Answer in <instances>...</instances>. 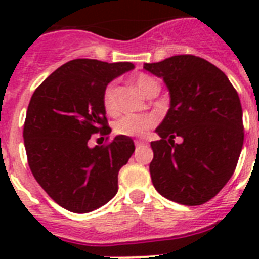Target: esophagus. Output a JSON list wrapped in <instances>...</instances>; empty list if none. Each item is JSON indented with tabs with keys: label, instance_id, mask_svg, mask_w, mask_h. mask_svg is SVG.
Instances as JSON below:
<instances>
[{
	"label": "esophagus",
	"instance_id": "1",
	"mask_svg": "<svg viewBox=\"0 0 259 259\" xmlns=\"http://www.w3.org/2000/svg\"><path fill=\"white\" fill-rule=\"evenodd\" d=\"M134 144H136V146L144 145V140H134Z\"/></svg>",
	"mask_w": 259,
	"mask_h": 259
}]
</instances>
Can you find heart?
<instances>
[{"mask_svg":"<svg viewBox=\"0 0 259 259\" xmlns=\"http://www.w3.org/2000/svg\"><path fill=\"white\" fill-rule=\"evenodd\" d=\"M136 86L140 91L148 95L150 90L158 89L157 82L152 76L145 74L138 75L136 80ZM115 91L117 86L114 83L107 84L103 91V107L109 114H113L117 111V98H115ZM156 123V118L153 115H136V114H126L122 118H119L115 125H114V132L121 136H141L145 130L150 129Z\"/></svg>","mask_w":259,"mask_h":259,"instance_id":"heart-1","label":"heart"}]
</instances>
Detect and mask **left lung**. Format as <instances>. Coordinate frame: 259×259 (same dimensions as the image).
<instances>
[{
    "label": "left lung",
    "mask_w": 259,
    "mask_h": 259,
    "mask_svg": "<svg viewBox=\"0 0 259 259\" xmlns=\"http://www.w3.org/2000/svg\"><path fill=\"white\" fill-rule=\"evenodd\" d=\"M144 68L164 79L170 107L150 142L157 192L184 205L217 196L233 176L243 145L242 106L225 72L204 59L177 55ZM183 141L174 144V138Z\"/></svg>",
    "instance_id": "obj_1"
}]
</instances>
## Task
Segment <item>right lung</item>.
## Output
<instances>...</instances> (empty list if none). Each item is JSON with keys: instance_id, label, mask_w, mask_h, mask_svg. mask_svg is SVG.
Wrapping results in <instances>:
<instances>
[{"instance_id": "obj_1", "label": "right lung", "mask_w": 259, "mask_h": 259, "mask_svg": "<svg viewBox=\"0 0 259 259\" xmlns=\"http://www.w3.org/2000/svg\"><path fill=\"white\" fill-rule=\"evenodd\" d=\"M132 68L129 62L75 59L52 72L30 98L22 133L28 164L51 199L71 212H91L118 192V172L134 153L133 140L117 136L95 148L89 140L111 132L103 91Z\"/></svg>"}]
</instances>
